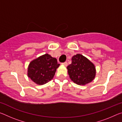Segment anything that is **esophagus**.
Segmentation results:
<instances>
[{"mask_svg":"<svg viewBox=\"0 0 122 122\" xmlns=\"http://www.w3.org/2000/svg\"><path fill=\"white\" fill-rule=\"evenodd\" d=\"M62 65H65V66H67V65H68V63H67V62H63V63H62Z\"/></svg>","mask_w":122,"mask_h":122,"instance_id":"34e87169","label":"esophagus"}]
</instances>
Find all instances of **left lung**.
Listing matches in <instances>:
<instances>
[{
	"label": "left lung",
	"mask_w": 122,
	"mask_h": 122,
	"mask_svg": "<svg viewBox=\"0 0 122 122\" xmlns=\"http://www.w3.org/2000/svg\"><path fill=\"white\" fill-rule=\"evenodd\" d=\"M69 78L75 84L85 85L95 78L96 68L88 59L81 54H76L71 59V63L67 67Z\"/></svg>",
	"instance_id": "8db88e82"
}]
</instances>
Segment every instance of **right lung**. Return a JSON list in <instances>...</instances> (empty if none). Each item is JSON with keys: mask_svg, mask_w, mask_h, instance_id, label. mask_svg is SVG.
Wrapping results in <instances>:
<instances>
[{"mask_svg": "<svg viewBox=\"0 0 122 122\" xmlns=\"http://www.w3.org/2000/svg\"><path fill=\"white\" fill-rule=\"evenodd\" d=\"M59 66L56 59L44 54L30 63L28 76L37 85H44L54 78Z\"/></svg>", "mask_w": 122, "mask_h": 122, "instance_id": "add662e5", "label": "right lung"}]
</instances>
